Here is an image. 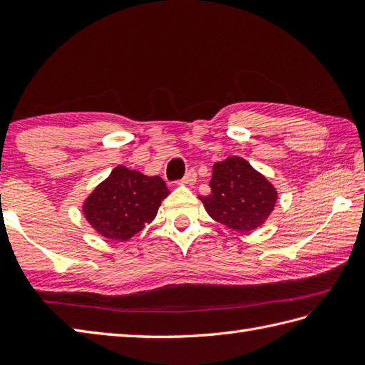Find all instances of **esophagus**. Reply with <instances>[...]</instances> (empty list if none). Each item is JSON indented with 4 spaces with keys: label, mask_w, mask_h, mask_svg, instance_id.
<instances>
[{
    "label": "esophagus",
    "mask_w": 365,
    "mask_h": 365,
    "mask_svg": "<svg viewBox=\"0 0 365 365\" xmlns=\"http://www.w3.org/2000/svg\"><path fill=\"white\" fill-rule=\"evenodd\" d=\"M196 173L195 170H190V173H187V175H185L182 180H180V183L182 185H195L196 183Z\"/></svg>",
    "instance_id": "34e87169"
}]
</instances>
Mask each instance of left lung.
<instances>
[{"mask_svg":"<svg viewBox=\"0 0 365 365\" xmlns=\"http://www.w3.org/2000/svg\"><path fill=\"white\" fill-rule=\"evenodd\" d=\"M210 188V195L199 197L207 213L242 234L263 226L277 200L274 185L242 157L215 163Z\"/></svg>","mask_w":365,"mask_h":365,"instance_id":"8db88e82","label":"left lung"}]
</instances>
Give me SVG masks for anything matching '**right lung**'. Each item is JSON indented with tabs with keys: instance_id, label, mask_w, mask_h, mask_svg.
Masks as SVG:
<instances>
[{
	"instance_id": "1",
	"label": "right lung",
	"mask_w": 365,
	"mask_h": 365,
	"mask_svg": "<svg viewBox=\"0 0 365 365\" xmlns=\"http://www.w3.org/2000/svg\"><path fill=\"white\" fill-rule=\"evenodd\" d=\"M169 190L158 175L115 166L84 199L83 215L97 234L111 242H127L155 220Z\"/></svg>"
}]
</instances>
